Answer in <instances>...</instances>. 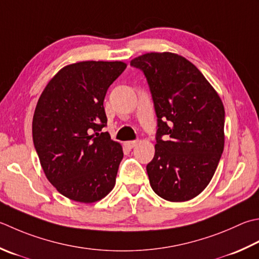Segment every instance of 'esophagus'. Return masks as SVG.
Wrapping results in <instances>:
<instances>
[{
  "mask_svg": "<svg viewBox=\"0 0 259 259\" xmlns=\"http://www.w3.org/2000/svg\"><path fill=\"white\" fill-rule=\"evenodd\" d=\"M137 143H138V141H137V140L125 141V143H124V146H125L126 148H128V149H131V148H134V147L137 145Z\"/></svg>",
  "mask_w": 259,
  "mask_h": 259,
  "instance_id": "34e87169",
  "label": "esophagus"
}]
</instances>
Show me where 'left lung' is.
<instances>
[{
    "mask_svg": "<svg viewBox=\"0 0 259 259\" xmlns=\"http://www.w3.org/2000/svg\"><path fill=\"white\" fill-rule=\"evenodd\" d=\"M148 83L157 115L150 186L170 202L199 195L210 183L225 146V109L199 69L182 56L149 53L131 60Z\"/></svg>",
    "mask_w": 259,
    "mask_h": 259,
    "instance_id": "left-lung-1",
    "label": "left lung"
}]
</instances>
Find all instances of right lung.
<instances>
[{
	"label": "right lung",
	"instance_id": "obj_1",
	"mask_svg": "<svg viewBox=\"0 0 259 259\" xmlns=\"http://www.w3.org/2000/svg\"><path fill=\"white\" fill-rule=\"evenodd\" d=\"M122 62H80L60 69L35 106L32 138L40 164L60 194L92 203L115 185L123 158L111 140L103 101L122 74Z\"/></svg>",
	"mask_w": 259,
	"mask_h": 259
}]
</instances>
